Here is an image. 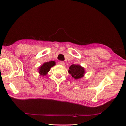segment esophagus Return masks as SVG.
Returning a JSON list of instances; mask_svg holds the SVG:
<instances>
[{
    "instance_id": "obj_1",
    "label": "esophagus",
    "mask_w": 126,
    "mask_h": 126,
    "mask_svg": "<svg viewBox=\"0 0 126 126\" xmlns=\"http://www.w3.org/2000/svg\"><path fill=\"white\" fill-rule=\"evenodd\" d=\"M59 63L62 66H64V63L63 62V61H60V62H59Z\"/></svg>"
}]
</instances>
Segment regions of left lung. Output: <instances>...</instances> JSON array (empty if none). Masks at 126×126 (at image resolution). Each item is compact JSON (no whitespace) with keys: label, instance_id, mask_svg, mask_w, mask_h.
I'll return each instance as SVG.
<instances>
[{"label":"left lung","instance_id":"obj_1","mask_svg":"<svg viewBox=\"0 0 126 126\" xmlns=\"http://www.w3.org/2000/svg\"><path fill=\"white\" fill-rule=\"evenodd\" d=\"M68 72L71 75L72 77L75 79H78L82 78L85 74L84 68L79 64H72L69 68Z\"/></svg>","mask_w":126,"mask_h":126}]
</instances>
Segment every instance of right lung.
<instances>
[{"label": "right lung", "mask_w": 126, "mask_h": 126, "mask_svg": "<svg viewBox=\"0 0 126 126\" xmlns=\"http://www.w3.org/2000/svg\"><path fill=\"white\" fill-rule=\"evenodd\" d=\"M56 64V63L54 61H51V62H46L42 66H40L38 68L39 73L41 76H45L47 75L48 72L50 70V68Z\"/></svg>", "instance_id": "1"}]
</instances>
